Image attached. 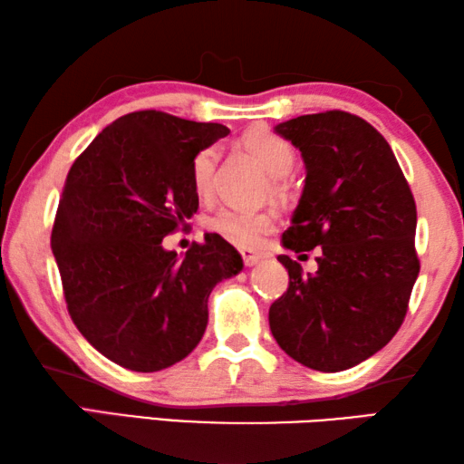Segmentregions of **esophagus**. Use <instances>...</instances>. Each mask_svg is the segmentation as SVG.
<instances>
[{
	"label": "esophagus",
	"mask_w": 464,
	"mask_h": 464,
	"mask_svg": "<svg viewBox=\"0 0 464 464\" xmlns=\"http://www.w3.org/2000/svg\"><path fill=\"white\" fill-rule=\"evenodd\" d=\"M239 254L243 257V264H246L247 268H251V266H256L264 257L262 254H256V251H249V249H239Z\"/></svg>",
	"instance_id": "1"
}]
</instances>
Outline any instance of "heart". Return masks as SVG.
I'll list each match as a JSON object with an SVG mask.
<instances>
[{
	"label": "heart",
	"instance_id": "b5f03b06",
	"mask_svg": "<svg viewBox=\"0 0 464 464\" xmlns=\"http://www.w3.org/2000/svg\"><path fill=\"white\" fill-rule=\"evenodd\" d=\"M243 147L256 157L257 163L268 171L274 179V192L285 190V184L280 182L282 176H286L295 166V149L288 140L270 130H254L243 137ZM218 163V149L204 147L194 155L190 166V178L194 190L200 196H207L213 190L215 169ZM208 227L217 233H221L233 243L241 247L260 246L264 237L274 231L276 227V215L272 210H246L225 207L210 217Z\"/></svg>",
	"mask_w": 464,
	"mask_h": 464
}]
</instances>
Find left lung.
<instances>
[{"label": "left lung", "mask_w": 464, "mask_h": 464, "mask_svg": "<svg viewBox=\"0 0 464 464\" xmlns=\"http://www.w3.org/2000/svg\"><path fill=\"white\" fill-rule=\"evenodd\" d=\"M304 161L307 178L282 246L319 249L317 272L278 256L288 290L270 307L272 335L286 354L321 372L371 358L401 327L418 280V210L384 137L342 110L274 127Z\"/></svg>", "instance_id": "1"}]
</instances>
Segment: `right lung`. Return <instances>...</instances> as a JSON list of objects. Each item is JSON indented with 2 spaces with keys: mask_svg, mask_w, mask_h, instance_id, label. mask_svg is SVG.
I'll use <instances>...</instances> for the list:
<instances>
[{
  "mask_svg": "<svg viewBox=\"0 0 464 464\" xmlns=\"http://www.w3.org/2000/svg\"><path fill=\"white\" fill-rule=\"evenodd\" d=\"M229 129L160 110L121 116L69 169L51 235L73 324L100 354L135 372L184 360L208 324V296L239 274L210 233L184 257L161 241L198 210L194 155Z\"/></svg>",
  "mask_w": 464,
  "mask_h": 464,
  "instance_id": "1",
  "label": "right lung"
}]
</instances>
